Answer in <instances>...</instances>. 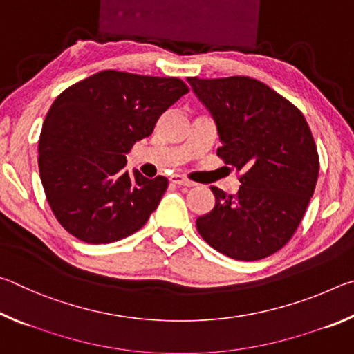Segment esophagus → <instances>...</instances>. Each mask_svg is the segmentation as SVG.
I'll return each instance as SVG.
<instances>
[{
  "label": "esophagus",
  "mask_w": 354,
  "mask_h": 354,
  "mask_svg": "<svg viewBox=\"0 0 354 354\" xmlns=\"http://www.w3.org/2000/svg\"><path fill=\"white\" fill-rule=\"evenodd\" d=\"M170 181H171L173 184L183 185V187H194V185H195V183L189 181V179L185 178V176H183V175H173V176L170 178Z\"/></svg>",
  "instance_id": "obj_1"
}]
</instances>
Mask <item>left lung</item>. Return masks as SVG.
Segmentation results:
<instances>
[{"label":"left lung","instance_id":"left-lung-1","mask_svg":"<svg viewBox=\"0 0 354 354\" xmlns=\"http://www.w3.org/2000/svg\"><path fill=\"white\" fill-rule=\"evenodd\" d=\"M187 82L217 127V156L242 171L236 195L212 185L215 206L196 218V230L232 259L277 253L298 227L319 178V154L306 120L253 77Z\"/></svg>","mask_w":354,"mask_h":354}]
</instances>
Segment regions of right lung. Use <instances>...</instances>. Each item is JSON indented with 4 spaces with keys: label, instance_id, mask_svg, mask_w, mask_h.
<instances>
[{
    "label": "right lung",
    "instance_id": "add662e5",
    "mask_svg": "<svg viewBox=\"0 0 354 354\" xmlns=\"http://www.w3.org/2000/svg\"><path fill=\"white\" fill-rule=\"evenodd\" d=\"M187 92L178 77L104 70L55 100L41 127L39 170L51 211L71 236L111 243L147 223L169 179L124 170L127 154Z\"/></svg>",
    "mask_w": 354,
    "mask_h": 354
}]
</instances>
